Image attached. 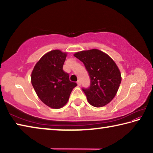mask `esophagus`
Listing matches in <instances>:
<instances>
[{"label": "esophagus", "instance_id": "obj_1", "mask_svg": "<svg viewBox=\"0 0 153 153\" xmlns=\"http://www.w3.org/2000/svg\"><path fill=\"white\" fill-rule=\"evenodd\" d=\"M77 85H78L79 86H80V85H81V82H80V80H78V81L77 82Z\"/></svg>", "mask_w": 153, "mask_h": 153}]
</instances>
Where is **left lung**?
<instances>
[{"instance_id": "8db88e82", "label": "left lung", "mask_w": 153, "mask_h": 153, "mask_svg": "<svg viewBox=\"0 0 153 153\" xmlns=\"http://www.w3.org/2000/svg\"><path fill=\"white\" fill-rule=\"evenodd\" d=\"M84 63L90 78V85L82 90L88 101L95 107L109 103L117 92L121 76L117 65L107 54L98 49L74 54Z\"/></svg>"}]
</instances>
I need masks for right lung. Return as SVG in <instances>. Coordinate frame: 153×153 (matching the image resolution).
<instances>
[{
	"label": "right lung",
	"mask_w": 153,
	"mask_h": 153,
	"mask_svg": "<svg viewBox=\"0 0 153 153\" xmlns=\"http://www.w3.org/2000/svg\"><path fill=\"white\" fill-rule=\"evenodd\" d=\"M66 56V53L59 50L48 52L36 64L31 76L38 97L53 108L63 107L68 101L72 90L77 86L63 70Z\"/></svg>",
	"instance_id": "1"
}]
</instances>
